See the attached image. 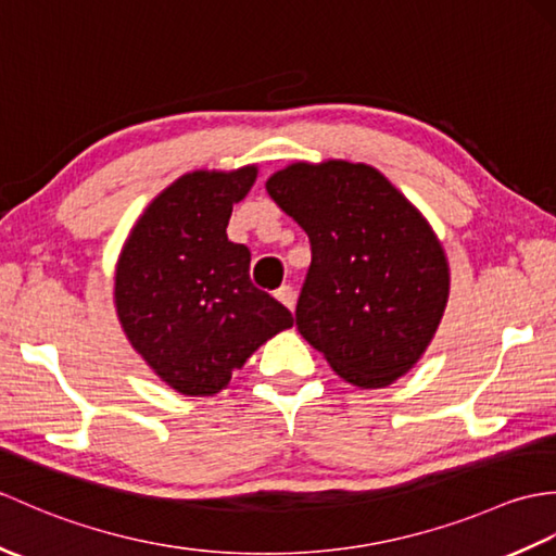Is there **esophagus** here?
I'll return each instance as SVG.
<instances>
[{
    "label": "esophagus",
    "instance_id": "1",
    "mask_svg": "<svg viewBox=\"0 0 556 556\" xmlns=\"http://www.w3.org/2000/svg\"><path fill=\"white\" fill-rule=\"evenodd\" d=\"M275 296H277V301H279V303H285L289 311H293V305H296V293H293V289H291L289 285L279 287V289L275 291Z\"/></svg>",
    "mask_w": 556,
    "mask_h": 556
}]
</instances>
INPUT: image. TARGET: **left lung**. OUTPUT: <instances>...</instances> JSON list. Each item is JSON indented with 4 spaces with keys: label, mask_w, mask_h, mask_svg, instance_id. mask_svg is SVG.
<instances>
[{
    "label": "left lung",
    "mask_w": 556,
    "mask_h": 556,
    "mask_svg": "<svg viewBox=\"0 0 556 556\" xmlns=\"http://www.w3.org/2000/svg\"><path fill=\"white\" fill-rule=\"evenodd\" d=\"M265 188L311 239L296 305L303 339L356 387L406 375L448 299L446 255L428 219L370 164L293 162Z\"/></svg>",
    "instance_id": "1"
}]
</instances>
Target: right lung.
Segmentation results:
<instances>
[{"instance_id": "add662e5", "label": "right lung", "mask_w": 556, "mask_h": 556, "mask_svg": "<svg viewBox=\"0 0 556 556\" xmlns=\"http://www.w3.org/2000/svg\"><path fill=\"white\" fill-rule=\"evenodd\" d=\"M257 167L191 172L152 200L122 248L116 315L162 382L212 396L293 315L248 277L251 251L227 239Z\"/></svg>"}]
</instances>
